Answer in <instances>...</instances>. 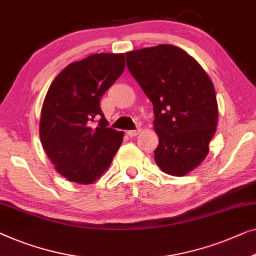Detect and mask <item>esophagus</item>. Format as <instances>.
Instances as JSON below:
<instances>
[{
  "label": "esophagus",
  "instance_id": "34e87169",
  "mask_svg": "<svg viewBox=\"0 0 256 256\" xmlns=\"http://www.w3.org/2000/svg\"><path fill=\"white\" fill-rule=\"evenodd\" d=\"M140 132V129H135V130H128L127 135L130 136V137H134L136 135H138Z\"/></svg>",
  "mask_w": 256,
  "mask_h": 256
}]
</instances>
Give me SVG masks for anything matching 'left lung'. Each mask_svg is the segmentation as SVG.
Masks as SVG:
<instances>
[{"mask_svg":"<svg viewBox=\"0 0 256 256\" xmlns=\"http://www.w3.org/2000/svg\"><path fill=\"white\" fill-rule=\"evenodd\" d=\"M127 66L154 105L159 144L154 160L162 172L184 176L204 160L216 132L214 84L194 58L173 45L126 53Z\"/></svg>","mask_w":256,"mask_h":256,"instance_id":"8db88e82","label":"left lung"}]
</instances>
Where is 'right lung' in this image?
Listing matches in <instances>:
<instances>
[{"mask_svg": "<svg viewBox=\"0 0 256 256\" xmlns=\"http://www.w3.org/2000/svg\"><path fill=\"white\" fill-rule=\"evenodd\" d=\"M124 54H92L66 66L48 88L39 134L55 170L68 181L88 184L102 176L124 140L107 127L102 94L124 70ZM101 118L96 128L92 122Z\"/></svg>", "mask_w": 256, "mask_h": 256, "instance_id": "1", "label": "right lung"}]
</instances>
